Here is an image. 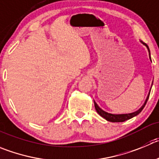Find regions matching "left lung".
Instances as JSON below:
<instances>
[{"instance_id": "8db88e82", "label": "left lung", "mask_w": 159, "mask_h": 159, "mask_svg": "<svg viewBox=\"0 0 159 159\" xmlns=\"http://www.w3.org/2000/svg\"><path fill=\"white\" fill-rule=\"evenodd\" d=\"M142 42V41H141ZM143 44H144L145 46H146L147 48H148V52H149V56H150V59H151V53H150V49L149 48H148V44H145V43L142 42ZM151 92V91H150ZM150 95V93H149ZM149 95L148 96V97H147V100L146 101H145L144 104L143 105V106L141 107L140 108V109L138 110V111H135V112H133V113H130V114H124V115H113V114H110V113H107V112H105L104 111H103V110L101 109V108L100 107L98 106L97 104H96V102L94 101V105H95V108H96V111H97V113L99 114V115H100L101 117H103V118H105V119L107 120V121H111V122H122V121H126V120H129L130 119V118H133V117L136 116L137 115H139V114L142 111V110L143 109V107H144V106L146 105V103L148 102V98H149Z\"/></svg>"}]
</instances>
